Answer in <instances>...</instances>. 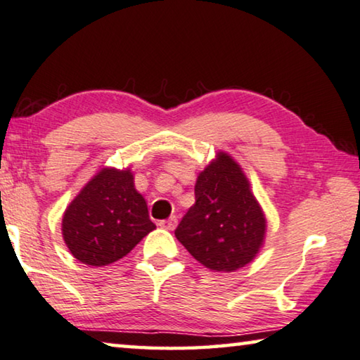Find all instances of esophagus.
<instances>
[{"instance_id": "34e87169", "label": "esophagus", "mask_w": 360, "mask_h": 360, "mask_svg": "<svg viewBox=\"0 0 360 360\" xmlns=\"http://www.w3.org/2000/svg\"><path fill=\"white\" fill-rule=\"evenodd\" d=\"M159 226H162V229H165V230H174L176 226V217L175 215H172V217L167 220H161V222H159Z\"/></svg>"}]
</instances>
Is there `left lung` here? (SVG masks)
<instances>
[{"instance_id": "left-lung-1", "label": "left lung", "mask_w": 360, "mask_h": 360, "mask_svg": "<svg viewBox=\"0 0 360 360\" xmlns=\"http://www.w3.org/2000/svg\"><path fill=\"white\" fill-rule=\"evenodd\" d=\"M195 198L176 226V240L215 272H235L250 264L261 250L267 222L231 156L219 153L198 175Z\"/></svg>"}]
</instances>
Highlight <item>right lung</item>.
<instances>
[{"label": "right lung", "instance_id": "add662e5", "mask_svg": "<svg viewBox=\"0 0 360 360\" xmlns=\"http://www.w3.org/2000/svg\"><path fill=\"white\" fill-rule=\"evenodd\" d=\"M156 229L129 169H101L63 217V238L80 262L103 267L127 256Z\"/></svg>", "mask_w": 360, "mask_h": 360}]
</instances>
